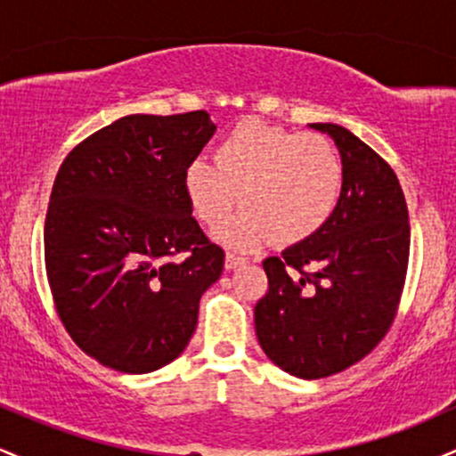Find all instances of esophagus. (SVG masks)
Returning a JSON list of instances; mask_svg holds the SVG:
<instances>
[{
	"label": "esophagus",
	"instance_id": "1",
	"mask_svg": "<svg viewBox=\"0 0 456 456\" xmlns=\"http://www.w3.org/2000/svg\"><path fill=\"white\" fill-rule=\"evenodd\" d=\"M244 264H246V259L240 257V255H235V253L224 255V270H235Z\"/></svg>",
	"mask_w": 456,
	"mask_h": 456
}]
</instances>
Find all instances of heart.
Instances as JSON below:
<instances>
[{"instance_id":"b5f03b06","label":"heart","mask_w":456,"mask_h":456,"mask_svg":"<svg viewBox=\"0 0 456 456\" xmlns=\"http://www.w3.org/2000/svg\"><path fill=\"white\" fill-rule=\"evenodd\" d=\"M182 186L206 227H218L242 197L244 210L216 233L223 244L244 250L274 238L297 244L337 210L343 160L322 134L246 119L218 143L216 162L206 156L188 162Z\"/></svg>"}]
</instances>
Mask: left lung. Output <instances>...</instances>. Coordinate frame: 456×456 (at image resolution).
<instances>
[{"label":"left lung","instance_id":"obj_1","mask_svg":"<svg viewBox=\"0 0 456 456\" xmlns=\"http://www.w3.org/2000/svg\"><path fill=\"white\" fill-rule=\"evenodd\" d=\"M343 191L315 235L268 257V294L255 306L265 355L302 379L341 373L386 337L410 259V216L399 180L378 151L337 124Z\"/></svg>","mask_w":456,"mask_h":456}]
</instances>
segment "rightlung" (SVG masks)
<instances>
[{
    "mask_svg": "<svg viewBox=\"0 0 456 456\" xmlns=\"http://www.w3.org/2000/svg\"><path fill=\"white\" fill-rule=\"evenodd\" d=\"M216 126L206 111L126 115L57 171L45 264L57 315L78 347L119 373L174 362L224 253L192 218L182 175ZM186 252L184 260H174Z\"/></svg>",
    "mask_w": 456,
    "mask_h": 456,
    "instance_id": "add662e5",
    "label": "right lung"
}]
</instances>
